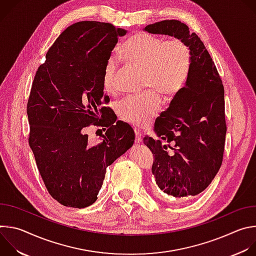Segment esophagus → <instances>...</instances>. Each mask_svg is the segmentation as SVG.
<instances>
[{
    "label": "esophagus",
    "instance_id": "esophagus-1",
    "mask_svg": "<svg viewBox=\"0 0 256 256\" xmlns=\"http://www.w3.org/2000/svg\"><path fill=\"white\" fill-rule=\"evenodd\" d=\"M134 134H136V138H134V140H136V142H140V140H142V132H140V130H138V128H134Z\"/></svg>",
    "mask_w": 256,
    "mask_h": 256
}]
</instances>
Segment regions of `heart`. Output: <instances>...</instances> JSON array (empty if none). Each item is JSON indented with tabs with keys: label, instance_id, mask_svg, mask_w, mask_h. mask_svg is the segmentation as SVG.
Segmentation results:
<instances>
[{
	"label": "heart",
	"instance_id": "1",
	"mask_svg": "<svg viewBox=\"0 0 256 256\" xmlns=\"http://www.w3.org/2000/svg\"><path fill=\"white\" fill-rule=\"evenodd\" d=\"M118 58L144 68V84L153 88L165 99H172L186 87L192 66V52L182 40H165L148 32L130 35L118 50ZM118 60L109 58L104 66L103 87L114 90ZM156 91L124 98L118 105V116L136 126L148 124L159 112L162 100Z\"/></svg>",
	"mask_w": 256,
	"mask_h": 256
}]
</instances>
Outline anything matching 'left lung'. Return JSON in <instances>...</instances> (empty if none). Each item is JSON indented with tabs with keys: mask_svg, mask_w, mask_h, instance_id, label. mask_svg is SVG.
Here are the masks:
<instances>
[{
	"mask_svg": "<svg viewBox=\"0 0 256 256\" xmlns=\"http://www.w3.org/2000/svg\"><path fill=\"white\" fill-rule=\"evenodd\" d=\"M152 34L174 36L192 52L186 87L157 118L154 132L167 141L144 136L152 151V173L159 188L170 198L198 196L212 181L223 161L226 122L224 86L204 42L184 23L164 20L144 28Z\"/></svg>",
	"mask_w": 256,
	"mask_h": 256,
	"instance_id": "obj_1",
	"label": "left lung"
}]
</instances>
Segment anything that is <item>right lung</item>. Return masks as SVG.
<instances>
[{"label":"right lung","instance_id":"right-lung-1","mask_svg":"<svg viewBox=\"0 0 256 256\" xmlns=\"http://www.w3.org/2000/svg\"><path fill=\"white\" fill-rule=\"evenodd\" d=\"M126 34L110 23L77 22L62 32L35 74L27 103L29 146L48 192L62 206L94 204L106 168L134 144L130 126L107 116L109 107L100 108L109 102L104 66ZM90 124L108 128L97 145L84 132Z\"/></svg>","mask_w":256,"mask_h":256}]
</instances>
